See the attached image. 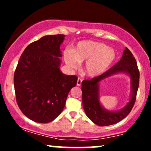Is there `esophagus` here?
Here are the masks:
<instances>
[{
    "mask_svg": "<svg viewBox=\"0 0 151 151\" xmlns=\"http://www.w3.org/2000/svg\"><path fill=\"white\" fill-rule=\"evenodd\" d=\"M81 81H82L81 79H80V78H78L77 81V85L78 86H80L81 85Z\"/></svg>",
    "mask_w": 151,
    "mask_h": 151,
    "instance_id": "esophagus-1",
    "label": "esophagus"
}]
</instances>
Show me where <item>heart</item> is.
Segmentation results:
<instances>
[{
  "label": "heart",
  "mask_w": 151,
  "mask_h": 151,
  "mask_svg": "<svg viewBox=\"0 0 151 151\" xmlns=\"http://www.w3.org/2000/svg\"><path fill=\"white\" fill-rule=\"evenodd\" d=\"M116 58L113 48L105 44L91 40L80 41L71 50H65L64 59L71 69H77L81 62L84 72L89 77H96L105 72Z\"/></svg>",
  "instance_id": "b5f03b06"
}]
</instances>
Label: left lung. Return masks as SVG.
I'll use <instances>...</instances> for the list:
<instances>
[{"label":"left lung","mask_w":151,"mask_h":151,"mask_svg":"<svg viewBox=\"0 0 151 151\" xmlns=\"http://www.w3.org/2000/svg\"><path fill=\"white\" fill-rule=\"evenodd\" d=\"M123 72L129 74L132 80V95L129 101L118 112H110L102 107L99 101V82L114 74ZM139 70L136 59L131 51L126 47L120 61L104 73L86 79L81 82L83 108L86 115L92 122L100 126L113 125L126 118L131 112L136 101L139 86Z\"/></svg>","instance_id":"8db88e82"}]
</instances>
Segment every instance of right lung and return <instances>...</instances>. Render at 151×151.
Instances as JSON below:
<instances>
[{
	"label": "right lung",
	"mask_w": 151,
	"mask_h": 151,
	"mask_svg": "<svg viewBox=\"0 0 151 151\" xmlns=\"http://www.w3.org/2000/svg\"><path fill=\"white\" fill-rule=\"evenodd\" d=\"M65 35H47L32 42L20 56L14 73L16 101L21 111L35 122H51L61 114L77 77L60 70V45Z\"/></svg>",
	"instance_id": "add662e5"
}]
</instances>
